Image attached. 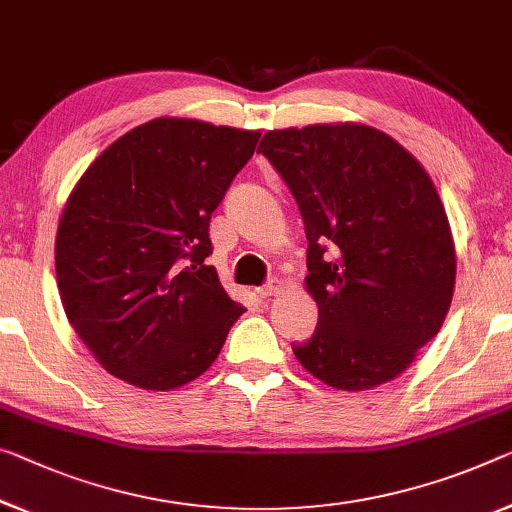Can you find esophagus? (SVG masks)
<instances>
[{"label": "esophagus", "mask_w": 512, "mask_h": 512, "mask_svg": "<svg viewBox=\"0 0 512 512\" xmlns=\"http://www.w3.org/2000/svg\"><path fill=\"white\" fill-rule=\"evenodd\" d=\"M283 293V281L281 279H270L267 283H263L261 288H258V295L261 297H274V295H281Z\"/></svg>", "instance_id": "1"}]
</instances>
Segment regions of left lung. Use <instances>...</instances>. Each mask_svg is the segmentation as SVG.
Wrapping results in <instances>:
<instances>
[{"label":"left lung","mask_w":512,"mask_h":512,"mask_svg":"<svg viewBox=\"0 0 512 512\" xmlns=\"http://www.w3.org/2000/svg\"><path fill=\"white\" fill-rule=\"evenodd\" d=\"M304 219L318 327L293 343L327 387L368 391L410 368L455 288L451 226L428 171L364 123L270 130L258 146Z\"/></svg>","instance_id":"left-lung-1"}]
</instances>
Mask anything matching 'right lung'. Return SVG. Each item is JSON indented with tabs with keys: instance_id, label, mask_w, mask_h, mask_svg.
I'll return each mask as SVG.
<instances>
[{
	"instance_id": "1",
	"label": "right lung",
	"mask_w": 512,
	"mask_h": 512,
	"mask_svg": "<svg viewBox=\"0 0 512 512\" xmlns=\"http://www.w3.org/2000/svg\"><path fill=\"white\" fill-rule=\"evenodd\" d=\"M258 137L162 116L109 144L75 183L54 242L59 295L107 373L169 391L217 359L245 306L206 265L210 215Z\"/></svg>"
}]
</instances>
